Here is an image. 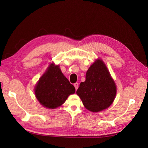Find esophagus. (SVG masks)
Listing matches in <instances>:
<instances>
[{
	"label": "esophagus",
	"mask_w": 148,
	"mask_h": 148,
	"mask_svg": "<svg viewBox=\"0 0 148 148\" xmlns=\"http://www.w3.org/2000/svg\"><path fill=\"white\" fill-rule=\"evenodd\" d=\"M74 86L75 87V88H76V90H77L78 88V86H79V84H78L77 83H76L74 84Z\"/></svg>",
	"instance_id": "1"
}]
</instances>
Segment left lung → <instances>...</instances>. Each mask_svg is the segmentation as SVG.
<instances>
[{"label": "left lung", "instance_id": "1", "mask_svg": "<svg viewBox=\"0 0 148 148\" xmlns=\"http://www.w3.org/2000/svg\"><path fill=\"white\" fill-rule=\"evenodd\" d=\"M76 93L90 111H101L112 104L116 86L102 60H97L88 69L86 80L80 83Z\"/></svg>", "mask_w": 148, "mask_h": 148}]
</instances>
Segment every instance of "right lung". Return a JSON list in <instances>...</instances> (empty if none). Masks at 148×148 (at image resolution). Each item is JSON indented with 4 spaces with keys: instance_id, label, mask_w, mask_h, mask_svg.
<instances>
[{
    "instance_id": "right-lung-1",
    "label": "right lung",
    "mask_w": 148,
    "mask_h": 148,
    "mask_svg": "<svg viewBox=\"0 0 148 148\" xmlns=\"http://www.w3.org/2000/svg\"><path fill=\"white\" fill-rule=\"evenodd\" d=\"M35 95L40 104L48 109L60 107L69 95L75 93V88L63 74L60 66L50 64L35 86Z\"/></svg>"
}]
</instances>
